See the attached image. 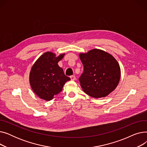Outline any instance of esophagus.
Instances as JSON below:
<instances>
[{
  "instance_id": "1",
  "label": "esophagus",
  "mask_w": 147,
  "mask_h": 147,
  "mask_svg": "<svg viewBox=\"0 0 147 147\" xmlns=\"http://www.w3.org/2000/svg\"><path fill=\"white\" fill-rule=\"evenodd\" d=\"M70 79L71 80H75L76 78L75 76H70Z\"/></svg>"
}]
</instances>
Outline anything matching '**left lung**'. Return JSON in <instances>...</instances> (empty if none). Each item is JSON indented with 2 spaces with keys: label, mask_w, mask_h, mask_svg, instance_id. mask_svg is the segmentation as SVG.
<instances>
[{
  "label": "left lung",
  "mask_w": 147,
  "mask_h": 147,
  "mask_svg": "<svg viewBox=\"0 0 147 147\" xmlns=\"http://www.w3.org/2000/svg\"><path fill=\"white\" fill-rule=\"evenodd\" d=\"M83 73L79 78L82 90L91 97H105L115 90L119 83L121 71L115 58L104 51L94 49L80 53Z\"/></svg>",
  "instance_id": "1"
}]
</instances>
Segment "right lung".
<instances>
[{
	"label": "right lung",
	"mask_w": 147,
	"mask_h": 147,
	"mask_svg": "<svg viewBox=\"0 0 147 147\" xmlns=\"http://www.w3.org/2000/svg\"><path fill=\"white\" fill-rule=\"evenodd\" d=\"M65 55L46 52L38 58L30 69L29 82L34 93L40 99L50 101L63 90L65 83L70 80L58 63Z\"/></svg>",
	"instance_id": "obj_1"
}]
</instances>
